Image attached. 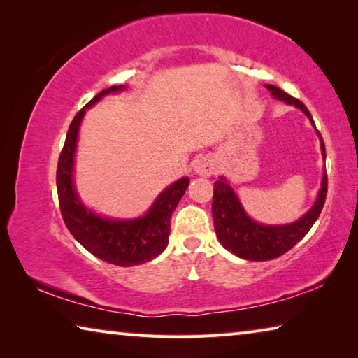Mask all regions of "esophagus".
<instances>
[{"label":"esophagus","instance_id":"obj_1","mask_svg":"<svg viewBox=\"0 0 358 358\" xmlns=\"http://www.w3.org/2000/svg\"><path fill=\"white\" fill-rule=\"evenodd\" d=\"M194 172L201 175V177H210V175L215 172L213 159L208 156H201L196 162H194Z\"/></svg>","mask_w":358,"mask_h":358}]
</instances>
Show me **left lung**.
<instances>
[{
    "mask_svg": "<svg viewBox=\"0 0 358 358\" xmlns=\"http://www.w3.org/2000/svg\"><path fill=\"white\" fill-rule=\"evenodd\" d=\"M265 88L268 90L275 99L284 101L289 106L300 108L316 128L310 110L301 101L292 98V96L282 92L281 88L275 87V85H265ZM317 136L320 138V151H322V157L325 159V145L319 131ZM325 197L327 173L324 172L322 183H320V189L313 207L300 220L294 222L280 224V226L271 224L270 226V224H260L251 220L237 197V194L234 192L232 186L229 185V181L224 177H220V180L215 183L213 205H211L217 240L227 251L245 260L260 262V260L276 259L282 256L284 252H287L290 248H294L310 232L313 224L316 222L320 211H322Z\"/></svg>",
    "mask_w": 358,
    "mask_h": 358,
    "instance_id": "left-lung-1",
    "label": "left lung"
}]
</instances>
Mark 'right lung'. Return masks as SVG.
I'll return each instance as SVG.
<instances>
[{"mask_svg":"<svg viewBox=\"0 0 358 358\" xmlns=\"http://www.w3.org/2000/svg\"><path fill=\"white\" fill-rule=\"evenodd\" d=\"M124 90V85H113L102 90L72 120L58 159L57 189L63 220L72 237L101 260L118 266H132L150 262L166 250L171 234V216L187 189L189 178H180L167 186L147 213L134 220L101 216L80 201L74 185V159L78 129L85 112L106 94Z\"/></svg>","mask_w":358,"mask_h":358,"instance_id":"right-lung-1","label":"right lung"}]
</instances>
